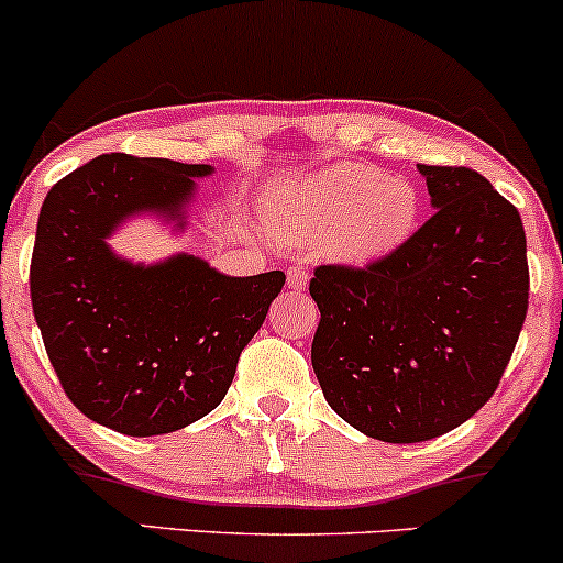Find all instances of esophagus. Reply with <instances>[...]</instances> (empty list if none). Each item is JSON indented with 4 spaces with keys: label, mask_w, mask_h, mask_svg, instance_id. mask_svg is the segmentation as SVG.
<instances>
[{
    "label": "esophagus",
    "mask_w": 563,
    "mask_h": 563,
    "mask_svg": "<svg viewBox=\"0 0 563 563\" xmlns=\"http://www.w3.org/2000/svg\"><path fill=\"white\" fill-rule=\"evenodd\" d=\"M307 286H309V269L301 267V264H294V267H288V288L303 290Z\"/></svg>",
    "instance_id": "1"
}]
</instances>
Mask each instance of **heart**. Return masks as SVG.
Listing matches in <instances>:
<instances>
[{"mask_svg": "<svg viewBox=\"0 0 563 563\" xmlns=\"http://www.w3.org/2000/svg\"><path fill=\"white\" fill-rule=\"evenodd\" d=\"M421 190L371 164H335L273 185L262 198L267 224L296 243H322L335 262L367 264L389 256L421 224Z\"/></svg>", "mask_w": 563, "mask_h": 563, "instance_id": "1", "label": "heart"}]
</instances>
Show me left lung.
Instances as JSON below:
<instances>
[{
    "label": "left lung",
    "instance_id": "8db88e82",
    "mask_svg": "<svg viewBox=\"0 0 563 563\" xmlns=\"http://www.w3.org/2000/svg\"><path fill=\"white\" fill-rule=\"evenodd\" d=\"M434 217L363 269L322 264L309 294L312 367L328 405L365 437L426 442L493 397L527 318L519 211L479 172L418 164Z\"/></svg>",
    "mask_w": 563,
    "mask_h": 563
}]
</instances>
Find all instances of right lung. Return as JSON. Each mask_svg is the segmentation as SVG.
I'll return each mask as SVG.
<instances>
[{
    "mask_svg": "<svg viewBox=\"0 0 563 563\" xmlns=\"http://www.w3.org/2000/svg\"><path fill=\"white\" fill-rule=\"evenodd\" d=\"M214 166L100 156L63 177L38 211L31 303L68 399L95 423L156 437L209 416L286 273L232 277L192 254L145 264L108 243L129 219L187 228L196 179Z\"/></svg>",
    "mask_w": 563,
    "mask_h": 563,
    "instance_id": "1",
    "label": "right lung"
}]
</instances>
